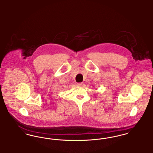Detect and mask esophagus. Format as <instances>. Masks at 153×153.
<instances>
[{"label":"esophagus","instance_id":"esophagus-1","mask_svg":"<svg viewBox=\"0 0 153 153\" xmlns=\"http://www.w3.org/2000/svg\"><path fill=\"white\" fill-rule=\"evenodd\" d=\"M84 83L83 82H80V83H77V85L79 86V87H82L84 85Z\"/></svg>","mask_w":153,"mask_h":153}]
</instances>
